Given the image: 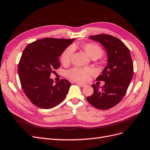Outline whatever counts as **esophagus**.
I'll return each instance as SVG.
<instances>
[{"mask_svg":"<svg viewBox=\"0 0 150 150\" xmlns=\"http://www.w3.org/2000/svg\"><path fill=\"white\" fill-rule=\"evenodd\" d=\"M76 84L79 86H81V87H84L86 86V85L84 84V83H77V82Z\"/></svg>","mask_w":150,"mask_h":150,"instance_id":"esophagus-1","label":"esophagus"}]
</instances>
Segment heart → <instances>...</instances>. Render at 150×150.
Listing matches in <instances>:
<instances>
[{
    "label": "heart",
    "mask_w": 150,
    "mask_h": 150,
    "mask_svg": "<svg viewBox=\"0 0 150 150\" xmlns=\"http://www.w3.org/2000/svg\"><path fill=\"white\" fill-rule=\"evenodd\" d=\"M82 48L87 55L92 59H97L103 55V50L98 44L95 43H87L82 45ZM74 53V47L70 45L66 49L60 56V60L64 64H68ZM93 74L92 69L74 68L67 72V76L69 79L78 82H86Z\"/></svg>",
    "instance_id": "b5f03b06"
}]
</instances>
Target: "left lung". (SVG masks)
Wrapping results in <instances>:
<instances>
[{
    "label": "left lung",
    "instance_id": "1",
    "mask_svg": "<svg viewBox=\"0 0 150 150\" xmlns=\"http://www.w3.org/2000/svg\"><path fill=\"white\" fill-rule=\"evenodd\" d=\"M89 38L103 45L107 52L108 64L97 78L105 84L101 88L92 84L93 93L87 100L96 108L108 110L120 102L127 92L134 75L132 59L127 47L117 38L98 34Z\"/></svg>",
    "mask_w": 150,
    "mask_h": 150
}]
</instances>
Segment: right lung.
Masks as SVG:
<instances>
[{"mask_svg": "<svg viewBox=\"0 0 150 150\" xmlns=\"http://www.w3.org/2000/svg\"><path fill=\"white\" fill-rule=\"evenodd\" d=\"M74 40L44 38L29 44L23 50L18 73L24 92L34 105L52 108L67 97L71 83L62 79L54 84L50 76L60 67L58 57Z\"/></svg>", "mask_w": 150, "mask_h": 150, "instance_id": "add662e5", "label": "right lung"}]
</instances>
